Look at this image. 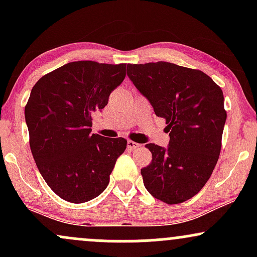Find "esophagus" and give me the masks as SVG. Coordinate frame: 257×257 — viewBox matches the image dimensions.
<instances>
[{"label":"esophagus","mask_w":257,"mask_h":257,"mask_svg":"<svg viewBox=\"0 0 257 257\" xmlns=\"http://www.w3.org/2000/svg\"><path fill=\"white\" fill-rule=\"evenodd\" d=\"M141 145L138 143H134V141L132 140H128V143H126V147H128V150H135V149H139Z\"/></svg>","instance_id":"1"}]
</instances>
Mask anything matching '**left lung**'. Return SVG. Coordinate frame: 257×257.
I'll use <instances>...</instances> for the list:
<instances>
[{
	"instance_id": "8db88e82",
	"label": "left lung",
	"mask_w": 257,
	"mask_h": 257,
	"mask_svg": "<svg viewBox=\"0 0 257 257\" xmlns=\"http://www.w3.org/2000/svg\"><path fill=\"white\" fill-rule=\"evenodd\" d=\"M126 75L166 119L170 137L168 149L146 145L152 162L141 169L144 185L167 204L186 202L202 190L219 159L227 118L222 90L204 72L166 61L128 64Z\"/></svg>"
}]
</instances>
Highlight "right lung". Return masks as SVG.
<instances>
[{"mask_svg": "<svg viewBox=\"0 0 257 257\" xmlns=\"http://www.w3.org/2000/svg\"><path fill=\"white\" fill-rule=\"evenodd\" d=\"M126 64L73 61L47 73L25 106L30 149L41 175L60 198L84 203L104 192L123 138L91 134V113L102 110L125 77Z\"/></svg>", "mask_w": 257, "mask_h": 257, "instance_id": "1", "label": "right lung"}]
</instances>
